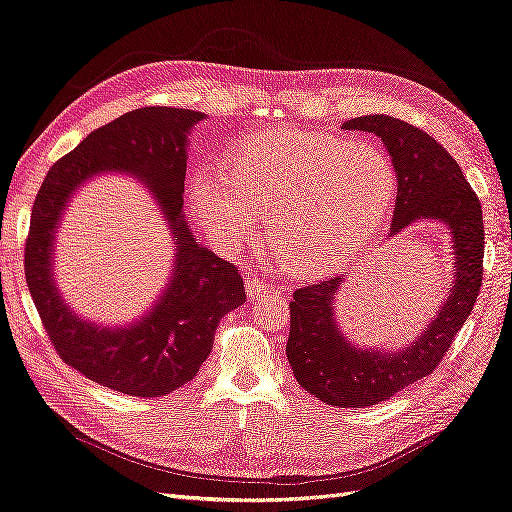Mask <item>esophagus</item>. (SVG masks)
I'll use <instances>...</instances> for the list:
<instances>
[{
    "label": "esophagus",
    "mask_w": 512,
    "mask_h": 512,
    "mask_svg": "<svg viewBox=\"0 0 512 512\" xmlns=\"http://www.w3.org/2000/svg\"><path fill=\"white\" fill-rule=\"evenodd\" d=\"M244 287H246V295H249L251 299H255V297H266V295L274 293V289L268 287L266 282H263V280L257 278V276H249V278H246V280H244Z\"/></svg>",
    "instance_id": "esophagus-1"
}]
</instances>
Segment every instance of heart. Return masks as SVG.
Here are the masks:
<instances>
[{"mask_svg": "<svg viewBox=\"0 0 512 512\" xmlns=\"http://www.w3.org/2000/svg\"><path fill=\"white\" fill-rule=\"evenodd\" d=\"M396 173L380 145L295 128L259 130L227 158L225 175L198 168L189 204L225 251L253 238L268 213V240L295 272L346 263L384 215Z\"/></svg>", "mask_w": 512, "mask_h": 512, "instance_id": "obj_1", "label": "heart"}]
</instances>
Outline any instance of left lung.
Masks as SVG:
<instances>
[{
  "label": "left lung",
  "instance_id": "left-lung-1",
  "mask_svg": "<svg viewBox=\"0 0 512 512\" xmlns=\"http://www.w3.org/2000/svg\"><path fill=\"white\" fill-rule=\"evenodd\" d=\"M342 126L373 132L392 158L399 189L390 236L415 221H441L456 255V282L447 301L422 335L401 352L361 350L337 329L333 299L344 276L293 293L287 356L299 386L333 407H371L430 375L443 361L481 291L485 230L481 202L462 168L428 132L384 113L354 118Z\"/></svg>",
  "mask_w": 512,
  "mask_h": 512
}]
</instances>
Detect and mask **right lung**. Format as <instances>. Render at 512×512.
Listing matches in <instances>:
<instances>
[{"mask_svg":"<svg viewBox=\"0 0 512 512\" xmlns=\"http://www.w3.org/2000/svg\"><path fill=\"white\" fill-rule=\"evenodd\" d=\"M204 118L175 107L124 113L54 162L33 202L25 278L50 342L88 380L130 396H164L194 380L213 350L219 320L246 301L238 268L198 244L183 219L187 135ZM103 169L141 178L178 244L167 291L154 311L124 330H101L73 317L51 280L53 232L64 204L73 188Z\"/></svg>","mask_w":512,"mask_h":512,"instance_id":"add662e5","label":"right lung"}]
</instances>
